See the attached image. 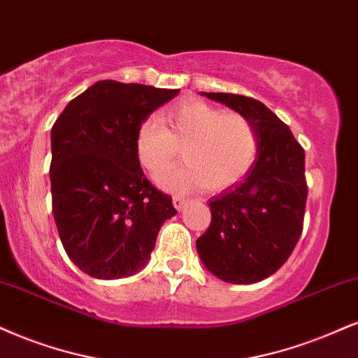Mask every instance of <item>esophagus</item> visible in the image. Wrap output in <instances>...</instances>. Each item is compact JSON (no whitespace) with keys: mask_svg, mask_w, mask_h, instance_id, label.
Segmentation results:
<instances>
[{"mask_svg":"<svg viewBox=\"0 0 358 358\" xmlns=\"http://www.w3.org/2000/svg\"><path fill=\"white\" fill-rule=\"evenodd\" d=\"M172 204H174V207L178 210H182V207L186 206V199H184V197H180V196H174V197H172Z\"/></svg>","mask_w":358,"mask_h":358,"instance_id":"1","label":"esophagus"}]
</instances>
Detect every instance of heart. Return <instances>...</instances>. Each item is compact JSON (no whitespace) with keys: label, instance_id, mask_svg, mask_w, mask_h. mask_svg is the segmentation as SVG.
Here are the masks:
<instances>
[{"label":"heart","instance_id":"b5f03b06","mask_svg":"<svg viewBox=\"0 0 358 358\" xmlns=\"http://www.w3.org/2000/svg\"><path fill=\"white\" fill-rule=\"evenodd\" d=\"M161 119L141 122L134 148L141 166L156 179L174 166L182 149L186 164L161 179L169 191L201 186L209 192L226 191L244 178L257 157V131L239 111L222 113L206 101L184 99L167 106Z\"/></svg>","mask_w":358,"mask_h":358}]
</instances>
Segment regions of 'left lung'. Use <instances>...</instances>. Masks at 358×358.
<instances>
[{
	"label": "left lung",
	"mask_w": 358,
	"mask_h": 358,
	"mask_svg": "<svg viewBox=\"0 0 358 358\" xmlns=\"http://www.w3.org/2000/svg\"><path fill=\"white\" fill-rule=\"evenodd\" d=\"M245 114L259 152L245 178L210 199L213 220L196 242L202 264L219 279L254 284L284 266L303 229L306 152L289 126L254 98L204 92Z\"/></svg>",
	"instance_id": "8db88e82"
}]
</instances>
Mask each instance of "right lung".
Here are the masks:
<instances>
[{
	"mask_svg": "<svg viewBox=\"0 0 358 358\" xmlns=\"http://www.w3.org/2000/svg\"><path fill=\"white\" fill-rule=\"evenodd\" d=\"M179 94L145 85L94 83L69 101L51 129L52 215L76 266L94 279L141 271L159 229L176 215L136 156V131Z\"/></svg>",
	"mask_w": 358,
	"mask_h": 358,
	"instance_id": "add662e5",
	"label": "right lung"
}]
</instances>
